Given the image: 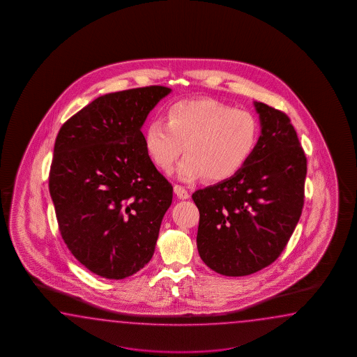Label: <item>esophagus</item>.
Instances as JSON below:
<instances>
[{
	"label": "esophagus",
	"instance_id": "esophagus-1",
	"mask_svg": "<svg viewBox=\"0 0 357 357\" xmlns=\"http://www.w3.org/2000/svg\"><path fill=\"white\" fill-rule=\"evenodd\" d=\"M174 191H175L176 195L180 197V199H189L190 197L189 191L185 189L183 186H180V185H175L174 186Z\"/></svg>",
	"mask_w": 357,
	"mask_h": 357
}]
</instances>
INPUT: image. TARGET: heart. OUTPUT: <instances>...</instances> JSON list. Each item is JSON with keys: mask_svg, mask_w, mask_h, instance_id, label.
Instances as JSON below:
<instances>
[{"mask_svg": "<svg viewBox=\"0 0 357 357\" xmlns=\"http://www.w3.org/2000/svg\"><path fill=\"white\" fill-rule=\"evenodd\" d=\"M165 120H152L145 128V151L157 167L169 174L185 145L186 155L177 168L182 181L204 176L211 181L228 180L243 169L258 144V119L215 99L175 102L166 109Z\"/></svg>", "mask_w": 357, "mask_h": 357, "instance_id": "obj_1", "label": "heart"}]
</instances>
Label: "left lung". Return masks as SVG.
<instances>
[{
	"label": "left lung",
	"instance_id": "8db88e82",
	"mask_svg": "<svg viewBox=\"0 0 357 357\" xmlns=\"http://www.w3.org/2000/svg\"><path fill=\"white\" fill-rule=\"evenodd\" d=\"M260 121L255 151L234 177L192 194L200 220L197 251L228 277L272 264L303 212L306 157L289 116L254 102Z\"/></svg>",
	"mask_w": 357,
	"mask_h": 357
}]
</instances>
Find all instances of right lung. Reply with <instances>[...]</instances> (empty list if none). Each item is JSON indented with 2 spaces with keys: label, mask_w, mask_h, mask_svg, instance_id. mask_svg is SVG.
<instances>
[{
  "label": "right lung",
  "mask_w": 357,
  "mask_h": 357,
  "mask_svg": "<svg viewBox=\"0 0 357 357\" xmlns=\"http://www.w3.org/2000/svg\"><path fill=\"white\" fill-rule=\"evenodd\" d=\"M169 88L108 93L62 125L50 194L68 250L91 273L123 280L149 263L174 188L145 151L142 126Z\"/></svg>",
  "instance_id": "1"
}]
</instances>
